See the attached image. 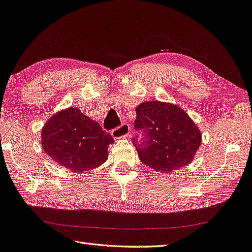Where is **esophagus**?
<instances>
[{
  "label": "esophagus",
  "instance_id": "34e87169",
  "mask_svg": "<svg viewBox=\"0 0 252 252\" xmlns=\"http://www.w3.org/2000/svg\"><path fill=\"white\" fill-rule=\"evenodd\" d=\"M130 126L127 124H122L121 126L115 128L112 131V135L114 138H124L130 136Z\"/></svg>",
  "mask_w": 252,
  "mask_h": 252
}]
</instances>
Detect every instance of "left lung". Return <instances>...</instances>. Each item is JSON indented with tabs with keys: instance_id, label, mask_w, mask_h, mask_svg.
<instances>
[{
	"instance_id": "1",
	"label": "left lung",
	"mask_w": 252,
	"mask_h": 252,
	"mask_svg": "<svg viewBox=\"0 0 252 252\" xmlns=\"http://www.w3.org/2000/svg\"><path fill=\"white\" fill-rule=\"evenodd\" d=\"M135 128L144 134L136 145L138 157L151 169L169 173L187 166L194 159L202 134L183 108L172 103L147 101L136 107Z\"/></svg>"
}]
</instances>
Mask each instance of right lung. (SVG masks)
Instances as JSON below:
<instances>
[{
  "label": "right lung",
  "instance_id": "add662e5",
  "mask_svg": "<svg viewBox=\"0 0 252 252\" xmlns=\"http://www.w3.org/2000/svg\"><path fill=\"white\" fill-rule=\"evenodd\" d=\"M113 143L109 133L76 107L58 112L42 128V147L47 156L75 173L102 165Z\"/></svg>",
  "mask_w": 252,
  "mask_h": 252
}]
</instances>
